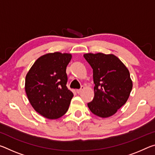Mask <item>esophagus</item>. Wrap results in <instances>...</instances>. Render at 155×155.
Returning <instances> with one entry per match:
<instances>
[{"label":"esophagus","instance_id":"1","mask_svg":"<svg viewBox=\"0 0 155 155\" xmlns=\"http://www.w3.org/2000/svg\"><path fill=\"white\" fill-rule=\"evenodd\" d=\"M83 90H84V87H83V86H81V89H79V90H77V94H80V93L81 92V91H82Z\"/></svg>","mask_w":155,"mask_h":155}]
</instances>
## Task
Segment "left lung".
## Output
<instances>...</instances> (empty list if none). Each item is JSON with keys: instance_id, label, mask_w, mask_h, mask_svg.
Wrapping results in <instances>:
<instances>
[{"instance_id": "8db88e82", "label": "left lung", "mask_w": 155, "mask_h": 155, "mask_svg": "<svg viewBox=\"0 0 155 155\" xmlns=\"http://www.w3.org/2000/svg\"><path fill=\"white\" fill-rule=\"evenodd\" d=\"M84 57L93 69L94 97L87 103L97 116L114 115L127 101L133 88L130 73L124 64L114 54L87 53Z\"/></svg>"}]
</instances>
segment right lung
<instances>
[{
  "mask_svg": "<svg viewBox=\"0 0 155 155\" xmlns=\"http://www.w3.org/2000/svg\"><path fill=\"white\" fill-rule=\"evenodd\" d=\"M72 54L55 52L36 60L25 78L31 106L42 116L57 119L67 112L74 94L67 87L66 67Z\"/></svg>",
  "mask_w": 155,
  "mask_h": 155,
  "instance_id": "add662e5",
  "label": "right lung"
}]
</instances>
